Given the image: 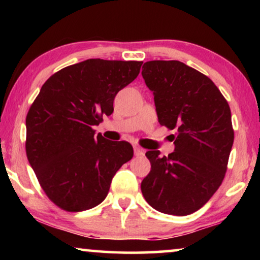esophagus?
Returning a JSON list of instances; mask_svg holds the SVG:
<instances>
[{"label": "esophagus", "instance_id": "34e87169", "mask_svg": "<svg viewBox=\"0 0 260 260\" xmlns=\"http://www.w3.org/2000/svg\"><path fill=\"white\" fill-rule=\"evenodd\" d=\"M134 152L136 156H143L144 155V150L140 147H134Z\"/></svg>", "mask_w": 260, "mask_h": 260}]
</instances>
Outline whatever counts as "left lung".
<instances>
[{"label":"left lung","instance_id":"obj_1","mask_svg":"<svg viewBox=\"0 0 260 260\" xmlns=\"http://www.w3.org/2000/svg\"><path fill=\"white\" fill-rule=\"evenodd\" d=\"M142 76L154 94L159 124L177 131L168 157L145 152L151 170L142 181V194L165 214H191L225 177L234 141L230 105L207 76L177 60L147 61Z\"/></svg>","mask_w":260,"mask_h":260}]
</instances>
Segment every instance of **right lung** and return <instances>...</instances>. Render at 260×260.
Here are the masks:
<instances>
[{"mask_svg": "<svg viewBox=\"0 0 260 260\" xmlns=\"http://www.w3.org/2000/svg\"><path fill=\"white\" fill-rule=\"evenodd\" d=\"M142 61L88 59L49 77L26 118V152L49 200L67 212L104 201L112 177L134 156L129 142L98 134L113 99L136 79Z\"/></svg>", "mask_w": 260, "mask_h": 260, "instance_id": "add662e5", "label": "right lung"}]
</instances>
